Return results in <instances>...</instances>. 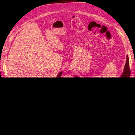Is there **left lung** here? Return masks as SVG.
Returning a JSON list of instances; mask_svg holds the SVG:
<instances>
[{
    "label": "left lung",
    "mask_w": 135,
    "mask_h": 135,
    "mask_svg": "<svg viewBox=\"0 0 135 135\" xmlns=\"http://www.w3.org/2000/svg\"><path fill=\"white\" fill-rule=\"evenodd\" d=\"M130 76L129 63L128 55L125 66L119 78L113 83L99 87L91 83L87 79L80 78L75 76V81L80 96L88 106L93 108H101L114 103L119 98L124 91L126 81Z\"/></svg>",
    "instance_id": "1"
}]
</instances>
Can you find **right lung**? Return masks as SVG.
<instances>
[{
	"label": "right lung",
	"mask_w": 135,
	"mask_h": 135,
	"mask_svg": "<svg viewBox=\"0 0 135 135\" xmlns=\"http://www.w3.org/2000/svg\"><path fill=\"white\" fill-rule=\"evenodd\" d=\"M61 74L62 72H60L56 78H55V81H53L46 90L39 95L23 96L15 91L16 95L21 103L31 110L43 112L50 109L55 103L59 85V79L61 78Z\"/></svg>",
	"instance_id": "add662e5"
}]
</instances>
